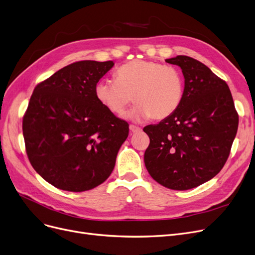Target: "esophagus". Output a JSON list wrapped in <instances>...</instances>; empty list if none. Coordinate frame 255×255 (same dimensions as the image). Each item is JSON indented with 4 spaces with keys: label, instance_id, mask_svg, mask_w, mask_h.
I'll return each mask as SVG.
<instances>
[{
    "label": "esophagus",
    "instance_id": "34e87169",
    "mask_svg": "<svg viewBox=\"0 0 255 255\" xmlns=\"http://www.w3.org/2000/svg\"><path fill=\"white\" fill-rule=\"evenodd\" d=\"M129 129H130V131L132 132V133H136V132H139L141 130L140 127H137L135 125H130Z\"/></svg>",
    "mask_w": 255,
    "mask_h": 255
}]
</instances>
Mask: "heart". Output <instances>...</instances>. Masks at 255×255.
Returning a JSON list of instances; mask_svg holds the SVG:
<instances>
[{"label": "heart", "instance_id": "b5f03b06", "mask_svg": "<svg viewBox=\"0 0 255 255\" xmlns=\"http://www.w3.org/2000/svg\"><path fill=\"white\" fill-rule=\"evenodd\" d=\"M115 77L116 80L103 79L95 86L98 102L114 115H124L133 97L137 103L128 116L134 121L167 119L182 103L183 75L173 65L134 59L120 65Z\"/></svg>", "mask_w": 255, "mask_h": 255}]
</instances>
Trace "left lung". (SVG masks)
I'll return each instance as SVG.
<instances>
[{
    "label": "left lung",
    "instance_id": "obj_1",
    "mask_svg": "<svg viewBox=\"0 0 255 255\" xmlns=\"http://www.w3.org/2000/svg\"><path fill=\"white\" fill-rule=\"evenodd\" d=\"M165 61L180 66L183 100L174 115L143 128L150 138L143 159L155 181L185 191L222 170L237 134L239 115L227 83L205 64L184 55Z\"/></svg>",
    "mask_w": 255,
    "mask_h": 255
}]
</instances>
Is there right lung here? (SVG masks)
<instances>
[{
  "mask_svg": "<svg viewBox=\"0 0 255 255\" xmlns=\"http://www.w3.org/2000/svg\"><path fill=\"white\" fill-rule=\"evenodd\" d=\"M114 64L74 62L33 91L23 119L26 152L33 169L57 189L92 190L115 168L129 125L95 96L97 82Z\"/></svg>",
  "mask_w": 255,
  "mask_h": 255,
  "instance_id": "obj_1",
  "label": "right lung"
}]
</instances>
